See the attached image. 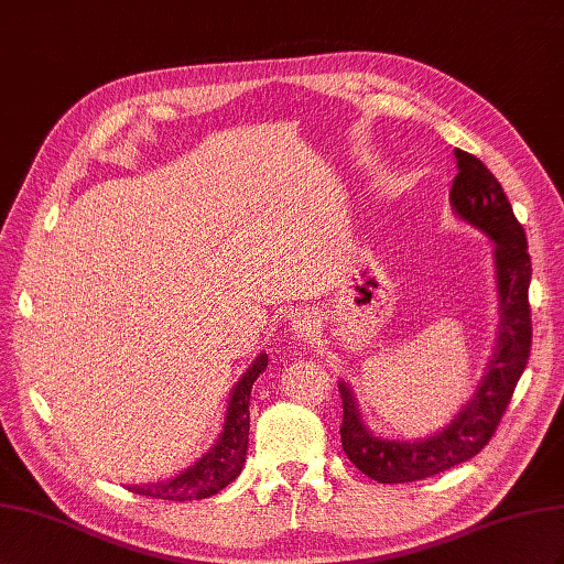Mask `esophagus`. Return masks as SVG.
Returning <instances> with one entry per match:
<instances>
[{
	"mask_svg": "<svg viewBox=\"0 0 564 564\" xmlns=\"http://www.w3.org/2000/svg\"><path fill=\"white\" fill-rule=\"evenodd\" d=\"M291 326L295 330V335L300 340H312L314 333H316V324H314V316L307 310H297L291 316Z\"/></svg>",
	"mask_w": 564,
	"mask_h": 564,
	"instance_id": "1",
	"label": "esophagus"
}]
</instances>
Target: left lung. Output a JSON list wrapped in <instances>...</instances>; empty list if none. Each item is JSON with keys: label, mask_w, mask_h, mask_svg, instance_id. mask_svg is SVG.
Segmentation results:
<instances>
[{"label": "left lung", "mask_w": 564, "mask_h": 564, "mask_svg": "<svg viewBox=\"0 0 564 564\" xmlns=\"http://www.w3.org/2000/svg\"><path fill=\"white\" fill-rule=\"evenodd\" d=\"M454 155L458 174L448 193L452 210L494 240L498 291L496 351L475 397L452 423L427 440L404 442L378 437L366 427L349 384L340 380L343 448L364 475L380 485L425 479L477 456L501 423L532 349V312H529L532 260L527 252L522 224L514 219L503 186L487 165L460 149Z\"/></svg>", "instance_id": "obj_1"}]
</instances>
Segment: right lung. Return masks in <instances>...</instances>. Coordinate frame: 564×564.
<instances>
[{
	"label": "right lung",
	"instance_id": "add662e5",
	"mask_svg": "<svg viewBox=\"0 0 564 564\" xmlns=\"http://www.w3.org/2000/svg\"><path fill=\"white\" fill-rule=\"evenodd\" d=\"M269 357L260 354L252 361V366L236 382V388L229 397L227 417H224V430L219 434L217 444L207 452L203 458H198L184 473L167 481H151V485H130L127 489L163 498V501H198V498L215 496L240 475L248 454V430H250V390L254 380L264 373Z\"/></svg>",
	"mask_w": 564,
	"mask_h": 564
}]
</instances>
